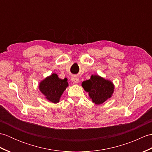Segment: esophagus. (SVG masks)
<instances>
[{
    "mask_svg": "<svg viewBox=\"0 0 152 152\" xmlns=\"http://www.w3.org/2000/svg\"><path fill=\"white\" fill-rule=\"evenodd\" d=\"M71 81H72L74 83H78L79 82V78L78 77L73 76L71 78Z\"/></svg>",
    "mask_w": 152,
    "mask_h": 152,
    "instance_id": "1",
    "label": "esophagus"
}]
</instances>
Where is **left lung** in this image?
<instances>
[{
    "label": "left lung",
    "instance_id": "8db88e82",
    "mask_svg": "<svg viewBox=\"0 0 152 152\" xmlns=\"http://www.w3.org/2000/svg\"><path fill=\"white\" fill-rule=\"evenodd\" d=\"M82 86L96 104H102L110 98L114 90L112 82L98 75H92L89 80L83 82Z\"/></svg>",
    "mask_w": 152,
    "mask_h": 152
}]
</instances>
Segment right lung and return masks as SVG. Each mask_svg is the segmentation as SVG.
Here are the masks:
<instances>
[{
    "label": "right lung",
    "mask_w": 152,
    "mask_h": 152,
    "mask_svg": "<svg viewBox=\"0 0 152 152\" xmlns=\"http://www.w3.org/2000/svg\"><path fill=\"white\" fill-rule=\"evenodd\" d=\"M68 86L66 78L60 79L56 74H53L40 83L39 89L48 101L57 103Z\"/></svg>",
    "instance_id": "add662e5"
}]
</instances>
